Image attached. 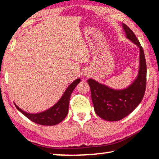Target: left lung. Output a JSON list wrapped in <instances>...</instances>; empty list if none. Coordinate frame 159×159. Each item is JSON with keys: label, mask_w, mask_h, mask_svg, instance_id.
<instances>
[{"label": "left lung", "mask_w": 159, "mask_h": 159, "mask_svg": "<svg viewBox=\"0 0 159 159\" xmlns=\"http://www.w3.org/2000/svg\"><path fill=\"white\" fill-rule=\"evenodd\" d=\"M128 39L139 48L138 76L132 84L123 90H114L105 85L88 79L95 111L109 121H117L129 115L139 105L144 95L147 83V64L143 48L133 31L123 24Z\"/></svg>", "instance_id": "1"}]
</instances>
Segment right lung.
Here are the masks:
<instances>
[{
  "mask_svg": "<svg viewBox=\"0 0 159 159\" xmlns=\"http://www.w3.org/2000/svg\"><path fill=\"white\" fill-rule=\"evenodd\" d=\"M80 81V79H78L71 83L65 90L61 99L57 102V103H56L55 105L46 111L39 113V114H29V113L24 111L15 104L16 108L21 113H22L26 117H27L29 120L37 124L43 125H54L58 124L62 121L68 114L70 97L74 88L76 87Z\"/></svg>",
  "mask_w": 159,
  "mask_h": 159,
  "instance_id": "1",
  "label": "right lung"
}]
</instances>
